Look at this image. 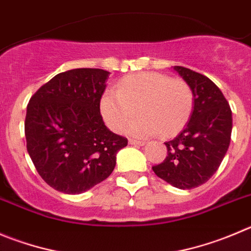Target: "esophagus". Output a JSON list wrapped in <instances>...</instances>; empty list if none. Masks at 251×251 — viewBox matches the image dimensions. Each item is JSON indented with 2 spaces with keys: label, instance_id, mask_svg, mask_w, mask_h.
Masks as SVG:
<instances>
[{
  "label": "esophagus",
  "instance_id": "esophagus-1",
  "mask_svg": "<svg viewBox=\"0 0 251 251\" xmlns=\"http://www.w3.org/2000/svg\"><path fill=\"white\" fill-rule=\"evenodd\" d=\"M128 144L133 145V146H144L145 142H144V141H139V140H132V139H130V140H128Z\"/></svg>",
  "mask_w": 251,
  "mask_h": 251
}]
</instances>
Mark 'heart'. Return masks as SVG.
<instances>
[{"label": "heart", "instance_id": "1", "mask_svg": "<svg viewBox=\"0 0 251 251\" xmlns=\"http://www.w3.org/2000/svg\"><path fill=\"white\" fill-rule=\"evenodd\" d=\"M193 106V94L182 79L157 72H145L121 79L115 89H106L100 99V112L115 132L124 130L131 136H172L188 121Z\"/></svg>", "mask_w": 251, "mask_h": 251}]
</instances>
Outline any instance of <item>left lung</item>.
Listing matches in <instances>:
<instances>
[{
	"mask_svg": "<svg viewBox=\"0 0 251 251\" xmlns=\"http://www.w3.org/2000/svg\"><path fill=\"white\" fill-rule=\"evenodd\" d=\"M193 94V111L179 135L165 142L167 156L152 167L157 177L179 189L205 183L221 166L230 144L231 110L209 78L176 65Z\"/></svg>",
	"mask_w": 251,
	"mask_h": 251,
	"instance_id": "obj_1",
	"label": "left lung"
}]
</instances>
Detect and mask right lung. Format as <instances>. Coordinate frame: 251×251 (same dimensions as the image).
Returning a JSON list of instances; mask_svg holds the SVG:
<instances>
[{
  "mask_svg": "<svg viewBox=\"0 0 251 251\" xmlns=\"http://www.w3.org/2000/svg\"><path fill=\"white\" fill-rule=\"evenodd\" d=\"M110 73L79 68L59 73L27 105L25 133L29 157L43 181L79 194L106 179L127 139L109 131L100 114Z\"/></svg>",
  "mask_w": 251,
  "mask_h": 251,
  "instance_id": "1",
  "label": "right lung"
}]
</instances>
